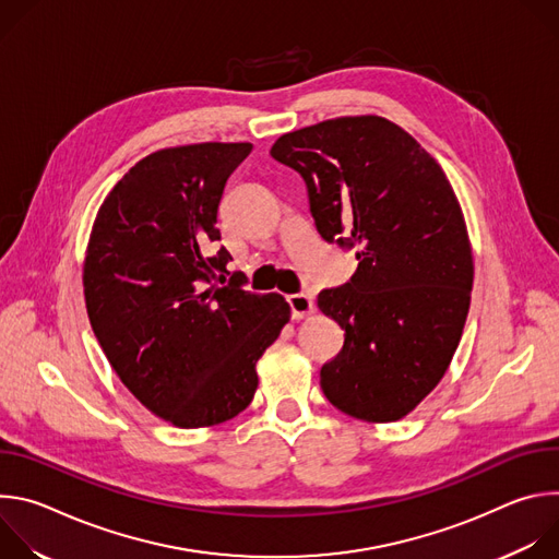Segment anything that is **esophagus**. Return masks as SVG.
Returning <instances> with one entry per match:
<instances>
[{"mask_svg": "<svg viewBox=\"0 0 559 559\" xmlns=\"http://www.w3.org/2000/svg\"><path fill=\"white\" fill-rule=\"evenodd\" d=\"M287 302L292 307V318H294V321H300V318L313 313V309H316L313 300L307 294H292V296H287Z\"/></svg>", "mask_w": 559, "mask_h": 559, "instance_id": "obj_1", "label": "esophagus"}]
</instances>
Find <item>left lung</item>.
I'll return each instance as SVG.
<instances>
[{"label": "left lung", "instance_id": "left-lung-1", "mask_svg": "<svg viewBox=\"0 0 559 559\" xmlns=\"http://www.w3.org/2000/svg\"><path fill=\"white\" fill-rule=\"evenodd\" d=\"M270 152L305 179L318 234L358 259L349 283L318 294L345 330L321 389L352 418L401 420L442 380L466 323L473 254L457 197L436 158L378 115L287 132Z\"/></svg>", "mask_w": 559, "mask_h": 559}]
</instances>
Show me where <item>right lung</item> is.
I'll list each match as a JSON object with an SVG mask.
<instances>
[{"instance_id": "right-lung-1", "label": "right lung", "mask_w": 559, "mask_h": 559, "mask_svg": "<svg viewBox=\"0 0 559 559\" xmlns=\"http://www.w3.org/2000/svg\"><path fill=\"white\" fill-rule=\"evenodd\" d=\"M252 143L205 141L156 150L104 199L86 248L93 332L136 401L181 429L214 427L257 393V362L289 323L281 294L227 281L218 203Z\"/></svg>"}]
</instances>
